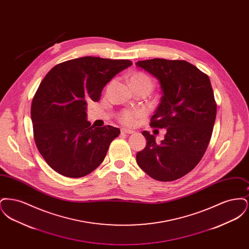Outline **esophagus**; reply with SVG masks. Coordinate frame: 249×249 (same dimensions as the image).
Masks as SVG:
<instances>
[{"label": "esophagus", "instance_id": "esophagus-1", "mask_svg": "<svg viewBox=\"0 0 249 249\" xmlns=\"http://www.w3.org/2000/svg\"><path fill=\"white\" fill-rule=\"evenodd\" d=\"M121 132H123V133H128V134H132V133H134L135 131H134V130H129V129H125V128H123V129H121Z\"/></svg>", "mask_w": 249, "mask_h": 249}]
</instances>
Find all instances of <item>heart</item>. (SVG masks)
<instances>
[{"label":"heart","instance_id":"heart-1","mask_svg":"<svg viewBox=\"0 0 249 249\" xmlns=\"http://www.w3.org/2000/svg\"><path fill=\"white\" fill-rule=\"evenodd\" d=\"M130 83L145 84L150 88L152 87L151 79L142 72H135L130 78ZM142 110H125L120 115V121L128 126H133L136 124L137 120L142 117Z\"/></svg>","mask_w":249,"mask_h":249}]
</instances>
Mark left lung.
<instances>
[{
  "label": "left lung",
  "instance_id": "left-lung-1",
  "mask_svg": "<svg viewBox=\"0 0 249 249\" xmlns=\"http://www.w3.org/2000/svg\"><path fill=\"white\" fill-rule=\"evenodd\" d=\"M135 64L159 80L162 96L150 126L166 129L160 143L142 131L146 145L136 161L156 180H177L200 162L210 142L216 116L210 79L186 60L146 59Z\"/></svg>",
  "mask_w": 249,
  "mask_h": 249
}]
</instances>
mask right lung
<instances>
[{
	"label": "right lung",
	"mask_w": 249,
	"mask_h": 249,
	"mask_svg": "<svg viewBox=\"0 0 249 249\" xmlns=\"http://www.w3.org/2000/svg\"><path fill=\"white\" fill-rule=\"evenodd\" d=\"M130 65L128 59L83 57L57 64L47 73L33 99L31 117L36 146L54 171L82 178L103 162L120 130L91 126L88 103L98 102L105 86Z\"/></svg>",
	"instance_id": "right-lung-1"
}]
</instances>
